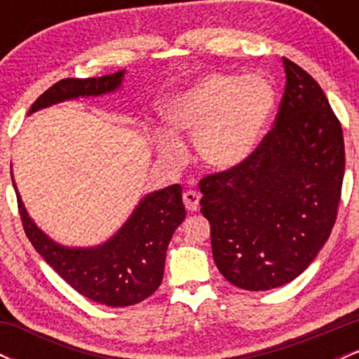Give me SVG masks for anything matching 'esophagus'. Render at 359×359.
I'll use <instances>...</instances> for the list:
<instances>
[{
	"label": "esophagus",
	"mask_w": 359,
	"mask_h": 359,
	"mask_svg": "<svg viewBox=\"0 0 359 359\" xmlns=\"http://www.w3.org/2000/svg\"><path fill=\"white\" fill-rule=\"evenodd\" d=\"M182 199H184V205H185V209H187V211L196 212L197 209H199L201 196H199V194H197V192H194V191L184 192Z\"/></svg>",
	"instance_id": "34e87169"
}]
</instances>
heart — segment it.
I'll return each mask as SVG.
<instances>
[{"mask_svg":"<svg viewBox=\"0 0 359 359\" xmlns=\"http://www.w3.org/2000/svg\"><path fill=\"white\" fill-rule=\"evenodd\" d=\"M275 108L277 94L265 77L216 72L177 93L162 116L172 135H194L205 165L228 170L257 151ZM172 135H156V151L168 165L180 167L187 154Z\"/></svg>","mask_w":359,"mask_h":359,"instance_id":"b5f03b06","label":"heart"}]
</instances>
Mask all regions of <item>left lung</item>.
<instances>
[{"label":"left lung","mask_w":359,"mask_h":359,"mask_svg":"<svg viewBox=\"0 0 359 359\" xmlns=\"http://www.w3.org/2000/svg\"><path fill=\"white\" fill-rule=\"evenodd\" d=\"M275 125L241 165L201 180V212L228 282L270 290L299 277L336 222L344 177L343 128L312 76L283 59Z\"/></svg>","instance_id":"1"}]
</instances>
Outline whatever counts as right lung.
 I'll use <instances>...</instances> for the list:
<instances>
[{"label":"right lung","instance_id":"obj_1","mask_svg":"<svg viewBox=\"0 0 359 359\" xmlns=\"http://www.w3.org/2000/svg\"><path fill=\"white\" fill-rule=\"evenodd\" d=\"M123 76L125 71L62 79L45 90L28 114L62 101L113 93L121 88ZM13 187L28 240L74 290L102 306L126 307L148 299L160 287L168 243L185 219L179 184L147 194L114 236L90 248H69L50 240L28 216L15 180Z\"/></svg>","mask_w":359,"mask_h":359}]
</instances>
